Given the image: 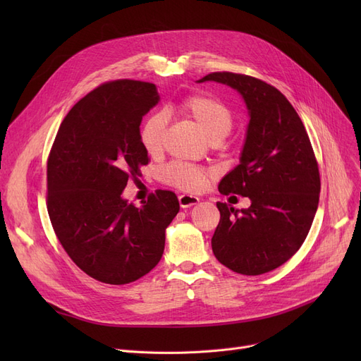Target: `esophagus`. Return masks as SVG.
Masks as SVG:
<instances>
[{"label": "esophagus", "mask_w": 361, "mask_h": 361, "mask_svg": "<svg viewBox=\"0 0 361 361\" xmlns=\"http://www.w3.org/2000/svg\"><path fill=\"white\" fill-rule=\"evenodd\" d=\"M178 202H180L181 207H190V206H195L196 203H199V197H196L193 195H180Z\"/></svg>", "instance_id": "34e87169"}]
</instances>
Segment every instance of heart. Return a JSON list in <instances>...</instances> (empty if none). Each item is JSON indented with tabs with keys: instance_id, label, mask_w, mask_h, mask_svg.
<instances>
[{
	"instance_id": "heart-1",
	"label": "heart",
	"mask_w": 361,
	"mask_h": 361,
	"mask_svg": "<svg viewBox=\"0 0 361 361\" xmlns=\"http://www.w3.org/2000/svg\"><path fill=\"white\" fill-rule=\"evenodd\" d=\"M180 111L192 118L212 143H219L233 130V114L230 108L222 101L207 97V94H193L184 99L180 105ZM166 131V117L162 112H154L145 118L140 127V143L146 154L158 157L164 150ZM209 173L199 166L173 164L162 171V180L184 192H193L202 188Z\"/></svg>"
}]
</instances>
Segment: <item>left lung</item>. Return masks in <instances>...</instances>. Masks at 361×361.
I'll list each match as a JSON object with an SVG mask.
<instances>
[{"label":"left lung","instance_id":"obj_1","mask_svg":"<svg viewBox=\"0 0 361 361\" xmlns=\"http://www.w3.org/2000/svg\"><path fill=\"white\" fill-rule=\"evenodd\" d=\"M204 82L237 90L249 114L240 164L218 190L249 197L250 206L216 203L221 221L212 252L237 274H267L295 255L317 211L320 178L310 139L293 105L274 86L226 71L197 80Z\"/></svg>","mask_w":361,"mask_h":361}]
</instances>
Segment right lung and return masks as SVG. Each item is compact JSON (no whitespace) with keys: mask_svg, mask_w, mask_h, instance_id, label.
<instances>
[{"mask_svg":"<svg viewBox=\"0 0 361 361\" xmlns=\"http://www.w3.org/2000/svg\"><path fill=\"white\" fill-rule=\"evenodd\" d=\"M159 99L154 83L101 85L70 109L48 158V214L56 237L83 272L112 286L157 267L180 211L173 192L159 190L140 207L123 197L128 178L149 162L140 124Z\"/></svg>","mask_w":361,"mask_h":361,"instance_id":"add662e5","label":"right lung"}]
</instances>
